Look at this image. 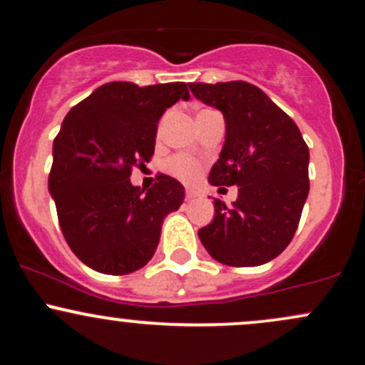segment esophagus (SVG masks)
<instances>
[{
	"label": "esophagus",
	"mask_w": 365,
	"mask_h": 365,
	"mask_svg": "<svg viewBox=\"0 0 365 365\" xmlns=\"http://www.w3.org/2000/svg\"><path fill=\"white\" fill-rule=\"evenodd\" d=\"M195 195H197V192H195V190H187L185 192V199H192V197H195Z\"/></svg>",
	"instance_id": "esophagus-1"
}]
</instances>
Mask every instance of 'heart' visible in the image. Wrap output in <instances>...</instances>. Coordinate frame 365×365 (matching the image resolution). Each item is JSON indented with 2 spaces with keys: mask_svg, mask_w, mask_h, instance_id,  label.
<instances>
[{
  "mask_svg": "<svg viewBox=\"0 0 365 365\" xmlns=\"http://www.w3.org/2000/svg\"><path fill=\"white\" fill-rule=\"evenodd\" d=\"M166 170L171 173L173 176H176L182 182H192L197 178L199 171H201V164L197 160L192 159L189 155H183V153H176L168 159Z\"/></svg>",
  "mask_w": 365,
  "mask_h": 365,
  "instance_id": "b5f03b06",
  "label": "heart"
}]
</instances>
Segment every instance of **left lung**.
I'll return each instance as SVG.
<instances>
[{
	"label": "left lung",
	"instance_id": "8db88e82",
	"mask_svg": "<svg viewBox=\"0 0 365 365\" xmlns=\"http://www.w3.org/2000/svg\"><path fill=\"white\" fill-rule=\"evenodd\" d=\"M189 87L225 118V143L210 183L218 190L240 187L232 208L215 199V218L199 229V240L225 266L269 262L289 247L301 220L309 192L308 145L292 118L252 83Z\"/></svg>",
	"mask_w": 365,
	"mask_h": 365
}]
</instances>
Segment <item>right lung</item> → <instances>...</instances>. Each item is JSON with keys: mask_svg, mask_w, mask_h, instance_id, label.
Returning <instances> with one entry per match:
<instances>
[{"mask_svg": "<svg viewBox=\"0 0 365 365\" xmlns=\"http://www.w3.org/2000/svg\"><path fill=\"white\" fill-rule=\"evenodd\" d=\"M189 98L185 82H110L64 117L53 140L48 190L64 240L91 269L128 274L155 253L164 217L180 208L185 190L159 173L143 194L129 176L150 163L166 108Z\"/></svg>", "mask_w": 365, "mask_h": 365, "instance_id": "obj_1", "label": "right lung"}]
</instances>
